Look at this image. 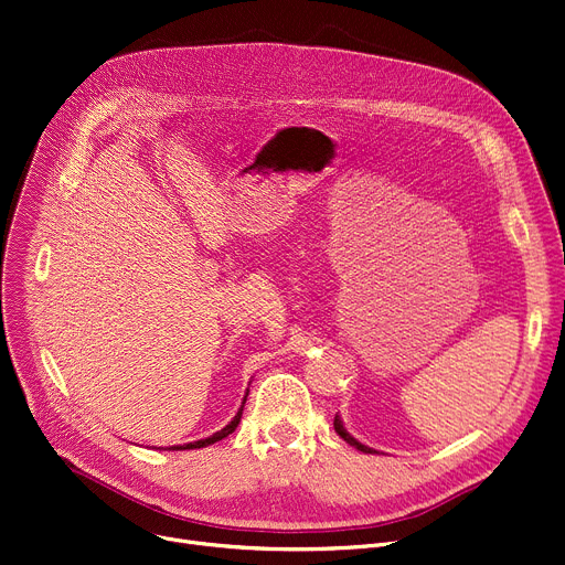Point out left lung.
I'll list each match as a JSON object with an SVG mask.
<instances>
[{
  "mask_svg": "<svg viewBox=\"0 0 565 565\" xmlns=\"http://www.w3.org/2000/svg\"><path fill=\"white\" fill-rule=\"evenodd\" d=\"M334 431L339 434V437L345 441V444H351V446H355L358 450H362V452H369V455H375V450L373 448H369V446H364V444H360L358 439H353L349 431H345V427H343V423H341V418L339 416H334Z\"/></svg>",
  "mask_w": 565,
  "mask_h": 565,
  "instance_id": "obj_1",
  "label": "left lung"
}]
</instances>
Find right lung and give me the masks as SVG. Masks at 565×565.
Masks as SVG:
<instances>
[{"label":"right lung","instance_id":"1","mask_svg":"<svg viewBox=\"0 0 565 565\" xmlns=\"http://www.w3.org/2000/svg\"><path fill=\"white\" fill-rule=\"evenodd\" d=\"M244 403H246V396H244ZM244 403H242V407H239V412H237V416L224 427V429H220V431H214L212 437H207V439H201V441H192V444H185V446H171L169 450H196V448H205V446H210V444H216V441H222L224 437H228V434H233L235 431V427L239 425V418H242V412H244Z\"/></svg>","mask_w":565,"mask_h":565}]
</instances>
